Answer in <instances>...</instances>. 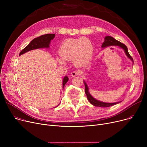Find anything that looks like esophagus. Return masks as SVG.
<instances>
[{
	"label": "esophagus",
	"instance_id": "obj_1",
	"mask_svg": "<svg viewBox=\"0 0 147 147\" xmlns=\"http://www.w3.org/2000/svg\"><path fill=\"white\" fill-rule=\"evenodd\" d=\"M81 74V71L79 70H77V71H73L71 72V76L72 77H75L76 76H78V75H80Z\"/></svg>",
	"mask_w": 147,
	"mask_h": 147
}]
</instances>
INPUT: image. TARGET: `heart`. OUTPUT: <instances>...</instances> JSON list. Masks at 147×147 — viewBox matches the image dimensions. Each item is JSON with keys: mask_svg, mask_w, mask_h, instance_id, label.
<instances>
[{"mask_svg": "<svg viewBox=\"0 0 147 147\" xmlns=\"http://www.w3.org/2000/svg\"><path fill=\"white\" fill-rule=\"evenodd\" d=\"M94 53V46L91 41L87 38H69L61 45L59 54L64 61H73L76 65H82L89 62ZM60 64L64 61L58 59Z\"/></svg>", "mask_w": 147, "mask_h": 147, "instance_id": "1", "label": "heart"}]
</instances>
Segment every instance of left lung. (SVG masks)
Segmentation results:
<instances>
[{"instance_id": "obj_1", "label": "left lung", "mask_w": 147, "mask_h": 147, "mask_svg": "<svg viewBox=\"0 0 147 147\" xmlns=\"http://www.w3.org/2000/svg\"><path fill=\"white\" fill-rule=\"evenodd\" d=\"M119 46V47L121 48L122 49L125 50L127 57L134 62V59H133L132 57L130 55V54L128 52V49H127V46L125 44H123V43H121L120 42L115 40V38H114L113 37L106 36L105 37V41L104 42V43L102 45V47L105 48V47H107V46ZM84 85H85V94L87 96L88 101L90 102V103L91 104H92L93 105H94L95 107H109L114 105L115 104L119 103V102H114V103H107V102H103L98 101V100L95 99V98L92 97L90 95V94H89V90H89L88 87L87 86L86 82H84Z\"/></svg>"}]
</instances>
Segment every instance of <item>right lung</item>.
<instances>
[{"label": "right lung", "mask_w": 147, "mask_h": 147, "mask_svg": "<svg viewBox=\"0 0 147 147\" xmlns=\"http://www.w3.org/2000/svg\"><path fill=\"white\" fill-rule=\"evenodd\" d=\"M55 34H46L34 38L25 48L23 49L20 52L19 55H21L22 54L33 49L43 48H49L50 42L55 37ZM68 80V78L67 76H65L63 79V88Z\"/></svg>", "instance_id": "right-lung-1"}]
</instances>
